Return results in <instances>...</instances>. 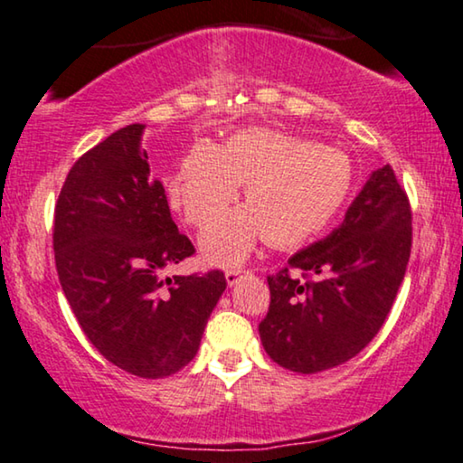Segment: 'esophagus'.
I'll list each match as a JSON object with an SVG mask.
<instances>
[{"label":"esophagus","instance_id":"obj_1","mask_svg":"<svg viewBox=\"0 0 463 463\" xmlns=\"http://www.w3.org/2000/svg\"><path fill=\"white\" fill-rule=\"evenodd\" d=\"M245 273L243 269H231V270H226V283L228 286H235V283L239 281V277H241Z\"/></svg>","mask_w":463,"mask_h":463}]
</instances>
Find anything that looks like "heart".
Wrapping results in <instances>:
<instances>
[{
    "label": "heart",
    "instance_id": "1",
    "mask_svg": "<svg viewBox=\"0 0 463 463\" xmlns=\"http://www.w3.org/2000/svg\"><path fill=\"white\" fill-rule=\"evenodd\" d=\"M355 171L338 147L273 128H243L220 146L201 139L167 180L171 207L205 228L244 186L248 208L222 216L201 237L207 262L237 267L258 241L289 250L322 235L347 205Z\"/></svg>",
    "mask_w": 463,
    "mask_h": 463
}]
</instances>
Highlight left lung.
Returning <instances> with one entry per match:
<instances>
[{"label":"left lung","mask_w":463,"mask_h":463,"mask_svg":"<svg viewBox=\"0 0 463 463\" xmlns=\"http://www.w3.org/2000/svg\"><path fill=\"white\" fill-rule=\"evenodd\" d=\"M411 205L390 165L373 171L343 224L269 275L260 330L270 360L311 374L335 368L373 341L411 258Z\"/></svg>","instance_id":"obj_1"}]
</instances>
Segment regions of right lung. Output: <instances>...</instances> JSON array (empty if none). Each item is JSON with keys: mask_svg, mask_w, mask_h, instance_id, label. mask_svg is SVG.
Instances as JSON below:
<instances>
[{"mask_svg": "<svg viewBox=\"0 0 463 463\" xmlns=\"http://www.w3.org/2000/svg\"><path fill=\"white\" fill-rule=\"evenodd\" d=\"M144 128H120L76 160L54 207L52 245L67 303L99 354L135 377L163 379L196 355L226 277H163L194 245L150 177Z\"/></svg>", "mask_w": 463, "mask_h": 463, "instance_id": "right-lung-1", "label": "right lung"}]
</instances>
